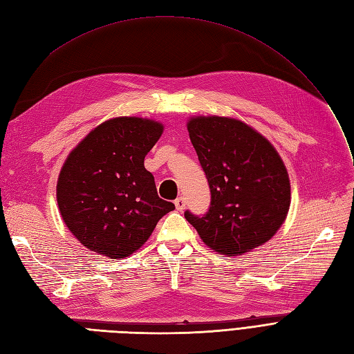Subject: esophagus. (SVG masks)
<instances>
[{
  "instance_id": "esophagus-1",
  "label": "esophagus",
  "mask_w": 354,
  "mask_h": 354,
  "mask_svg": "<svg viewBox=\"0 0 354 354\" xmlns=\"http://www.w3.org/2000/svg\"><path fill=\"white\" fill-rule=\"evenodd\" d=\"M174 205H176V209L177 211H185L186 209V199L185 198H178L174 201Z\"/></svg>"
}]
</instances>
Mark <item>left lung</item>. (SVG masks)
<instances>
[{
    "label": "left lung",
    "mask_w": 354,
    "mask_h": 354,
    "mask_svg": "<svg viewBox=\"0 0 354 354\" xmlns=\"http://www.w3.org/2000/svg\"><path fill=\"white\" fill-rule=\"evenodd\" d=\"M187 130L211 189L205 216L187 221L214 252L240 256L271 240L286 221L291 189L274 145L245 121L194 115Z\"/></svg>",
    "instance_id": "left-lung-1"
}]
</instances>
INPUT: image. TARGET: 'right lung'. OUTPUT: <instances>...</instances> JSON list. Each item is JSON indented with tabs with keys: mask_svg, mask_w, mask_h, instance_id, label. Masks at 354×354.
Instances as JSON below:
<instances>
[{
	"mask_svg": "<svg viewBox=\"0 0 354 354\" xmlns=\"http://www.w3.org/2000/svg\"><path fill=\"white\" fill-rule=\"evenodd\" d=\"M162 131L164 124L152 118H109L68 153L57 181L58 209L70 233L91 252L127 258L176 208L158 196L143 164Z\"/></svg>",
	"mask_w": 354,
	"mask_h": 354,
	"instance_id": "obj_1",
	"label": "right lung"
}]
</instances>
